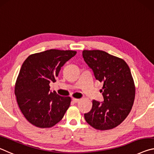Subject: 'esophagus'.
I'll return each mask as SVG.
<instances>
[{
	"label": "esophagus",
	"mask_w": 154,
	"mask_h": 154,
	"mask_svg": "<svg viewBox=\"0 0 154 154\" xmlns=\"http://www.w3.org/2000/svg\"><path fill=\"white\" fill-rule=\"evenodd\" d=\"M72 100H73V102H74L75 103L79 102V101H80V100H79V99H76V98H73Z\"/></svg>",
	"instance_id": "34e87169"
}]
</instances>
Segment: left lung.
Instances as JSON below:
<instances>
[{
	"label": "left lung",
	"instance_id": "8db88e82",
	"mask_svg": "<svg viewBox=\"0 0 154 154\" xmlns=\"http://www.w3.org/2000/svg\"><path fill=\"white\" fill-rule=\"evenodd\" d=\"M85 61L102 83L104 102L92 100V108L85 114L91 126L99 130L112 129L122 123L132 110L135 85L124 60L100 50L82 51Z\"/></svg>",
	"mask_w": 154,
	"mask_h": 154
}]
</instances>
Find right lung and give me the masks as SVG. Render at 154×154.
Returning <instances> with one entry per match:
<instances>
[{
	"label": "right lung",
	"mask_w": 154,
	"mask_h": 154,
	"mask_svg": "<svg viewBox=\"0 0 154 154\" xmlns=\"http://www.w3.org/2000/svg\"><path fill=\"white\" fill-rule=\"evenodd\" d=\"M76 51L51 49L31 54L20 68L15 95L20 110L29 123L37 128L54 126L63 119L71 97L50 91L60 68Z\"/></svg>",
	"instance_id": "right-lung-1"
}]
</instances>
